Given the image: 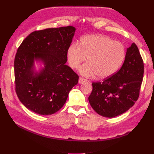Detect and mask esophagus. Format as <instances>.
I'll use <instances>...</instances> for the list:
<instances>
[{
	"label": "esophagus",
	"instance_id": "34e87169",
	"mask_svg": "<svg viewBox=\"0 0 154 154\" xmlns=\"http://www.w3.org/2000/svg\"><path fill=\"white\" fill-rule=\"evenodd\" d=\"M87 82V80L85 79H83V78L82 77H79V84H82L83 83H85Z\"/></svg>",
	"mask_w": 154,
	"mask_h": 154
}]
</instances>
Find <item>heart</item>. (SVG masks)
Returning <instances> with one entry per match:
<instances>
[{"instance_id":"heart-1","label":"heart","mask_w":154,"mask_h":154,"mask_svg":"<svg viewBox=\"0 0 154 154\" xmlns=\"http://www.w3.org/2000/svg\"><path fill=\"white\" fill-rule=\"evenodd\" d=\"M126 57V49L119 42L103 35H88L80 39L79 44H72L67 50L68 64L79 68V73L86 77L97 75L100 79L112 76L119 69Z\"/></svg>"}]
</instances>
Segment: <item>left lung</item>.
<instances>
[{"mask_svg":"<svg viewBox=\"0 0 154 154\" xmlns=\"http://www.w3.org/2000/svg\"><path fill=\"white\" fill-rule=\"evenodd\" d=\"M143 63L137 45L128 48L120 69L102 83H92L89 97L91 107L99 115L114 118L129 110L138 100L143 80Z\"/></svg>","mask_w":154,"mask_h":154,"instance_id":"8db88e82","label":"left lung"}]
</instances>
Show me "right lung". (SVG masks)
<instances>
[{"instance_id": "add662e5", "label": "right lung", "mask_w": 154, "mask_h": 154, "mask_svg": "<svg viewBox=\"0 0 154 154\" xmlns=\"http://www.w3.org/2000/svg\"><path fill=\"white\" fill-rule=\"evenodd\" d=\"M75 30L69 26L35 31L18 48L14 64L16 92L32 112L41 115L57 112L78 83L79 76L65 65Z\"/></svg>"}]
</instances>
